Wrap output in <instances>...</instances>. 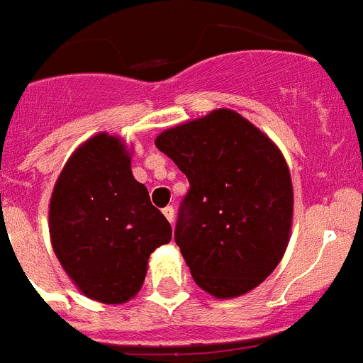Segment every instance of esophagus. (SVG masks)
<instances>
[{"label":"esophagus","mask_w":363,"mask_h":363,"mask_svg":"<svg viewBox=\"0 0 363 363\" xmlns=\"http://www.w3.org/2000/svg\"><path fill=\"white\" fill-rule=\"evenodd\" d=\"M163 215H165V218L169 220L170 224H172V222H174V207L172 206L163 207Z\"/></svg>","instance_id":"obj_1"}]
</instances>
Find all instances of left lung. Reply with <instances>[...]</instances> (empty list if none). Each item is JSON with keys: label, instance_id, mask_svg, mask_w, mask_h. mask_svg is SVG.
<instances>
[{"label": "left lung", "instance_id": "8db88e82", "mask_svg": "<svg viewBox=\"0 0 363 363\" xmlns=\"http://www.w3.org/2000/svg\"><path fill=\"white\" fill-rule=\"evenodd\" d=\"M187 176L174 240L200 288L218 299L261 284L283 259L294 191L279 148L233 110L157 135Z\"/></svg>", "mask_w": 363, "mask_h": 363}]
</instances>
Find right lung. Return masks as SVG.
<instances>
[{
	"mask_svg": "<svg viewBox=\"0 0 363 363\" xmlns=\"http://www.w3.org/2000/svg\"><path fill=\"white\" fill-rule=\"evenodd\" d=\"M52 250L82 294L119 305L143 286L150 253L172 238L169 220L132 176L119 139L99 134L67 160L49 206Z\"/></svg>",
	"mask_w": 363,
	"mask_h": 363,
	"instance_id": "add662e5",
	"label": "right lung"
}]
</instances>
